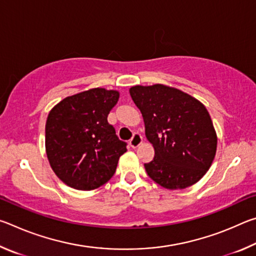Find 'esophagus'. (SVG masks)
<instances>
[{
  "label": "esophagus",
  "instance_id": "obj_1",
  "mask_svg": "<svg viewBox=\"0 0 256 256\" xmlns=\"http://www.w3.org/2000/svg\"><path fill=\"white\" fill-rule=\"evenodd\" d=\"M142 144H144V136H142L140 133H134L133 138H131V141H130V146H131L133 149H136Z\"/></svg>",
  "mask_w": 256,
  "mask_h": 256
}]
</instances>
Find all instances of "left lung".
Returning a JSON list of instances; mask_svg holds the SVG:
<instances>
[{
  "label": "left lung",
  "instance_id": "1",
  "mask_svg": "<svg viewBox=\"0 0 256 256\" xmlns=\"http://www.w3.org/2000/svg\"><path fill=\"white\" fill-rule=\"evenodd\" d=\"M144 116L146 136L154 158L146 172L167 190L198 183L209 170L216 151V133L206 106L190 94L164 84L130 88Z\"/></svg>",
  "mask_w": 256,
  "mask_h": 256
}]
</instances>
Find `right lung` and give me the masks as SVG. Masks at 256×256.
Here are the masks:
<instances>
[{
  "instance_id": "add662e5",
  "label": "right lung",
  "mask_w": 256,
  "mask_h": 256,
  "mask_svg": "<svg viewBox=\"0 0 256 256\" xmlns=\"http://www.w3.org/2000/svg\"><path fill=\"white\" fill-rule=\"evenodd\" d=\"M118 98V90L92 88L64 98L50 110L45 128L46 154L64 184L92 190L114 175L120 157L128 151L107 122Z\"/></svg>"
}]
</instances>
